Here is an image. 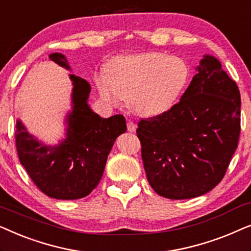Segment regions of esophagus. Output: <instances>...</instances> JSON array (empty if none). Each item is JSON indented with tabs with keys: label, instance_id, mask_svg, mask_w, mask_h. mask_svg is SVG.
<instances>
[{
	"label": "esophagus",
	"instance_id": "obj_1",
	"mask_svg": "<svg viewBox=\"0 0 251 251\" xmlns=\"http://www.w3.org/2000/svg\"><path fill=\"white\" fill-rule=\"evenodd\" d=\"M126 128H128V131L135 132L137 129V126H136V123H133L132 121H128L126 122Z\"/></svg>",
	"mask_w": 251,
	"mask_h": 251
}]
</instances>
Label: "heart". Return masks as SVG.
Listing matches in <instances>:
<instances>
[{"mask_svg":"<svg viewBox=\"0 0 251 251\" xmlns=\"http://www.w3.org/2000/svg\"><path fill=\"white\" fill-rule=\"evenodd\" d=\"M106 71L96 78L100 97L108 104L126 99L130 111L142 116L168 111L190 78V66L183 58L161 52L115 57Z\"/></svg>","mask_w":251,"mask_h":251,"instance_id":"1","label":"heart"}]
</instances>
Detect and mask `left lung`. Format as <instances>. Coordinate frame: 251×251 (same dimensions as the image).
<instances>
[{"label": "left lung", "instance_id": "8db88e82", "mask_svg": "<svg viewBox=\"0 0 251 251\" xmlns=\"http://www.w3.org/2000/svg\"><path fill=\"white\" fill-rule=\"evenodd\" d=\"M197 71L179 102L137 128L147 180L171 200L200 197L221 183L239 143L238 85L214 56H203Z\"/></svg>", "mask_w": 251, "mask_h": 251}]
</instances>
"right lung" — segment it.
<instances>
[{
	"label": "right lung",
	"mask_w": 251,
	"mask_h": 251,
	"mask_svg": "<svg viewBox=\"0 0 251 251\" xmlns=\"http://www.w3.org/2000/svg\"><path fill=\"white\" fill-rule=\"evenodd\" d=\"M49 59L71 70L66 57L51 53ZM73 82L72 111L66 116V138L47 146L16 123V147L20 163L41 192L58 200H75L89 195L104 174L115 139L126 131L121 114L102 119L89 107L90 84L70 74Z\"/></svg>",
	"instance_id": "obj_1"
}]
</instances>
